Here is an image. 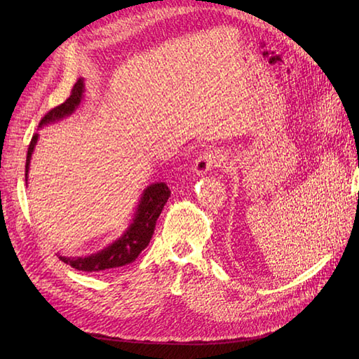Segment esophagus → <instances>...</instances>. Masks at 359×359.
I'll return each instance as SVG.
<instances>
[{
	"label": "esophagus",
	"instance_id": "1",
	"mask_svg": "<svg viewBox=\"0 0 359 359\" xmlns=\"http://www.w3.org/2000/svg\"><path fill=\"white\" fill-rule=\"evenodd\" d=\"M223 161V156L219 153V151H205L203 154H201L193 163V173L198 177H203L206 172L211 170L215 166H220V163Z\"/></svg>",
	"mask_w": 359,
	"mask_h": 359
}]
</instances>
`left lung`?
<instances>
[{"mask_svg": "<svg viewBox=\"0 0 359 359\" xmlns=\"http://www.w3.org/2000/svg\"><path fill=\"white\" fill-rule=\"evenodd\" d=\"M358 168H359V158H358Z\"/></svg>", "mask_w": 359, "mask_h": 359, "instance_id": "left-lung-1", "label": "left lung"}]
</instances>
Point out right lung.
Masks as SVG:
<instances>
[{
  "label": "right lung",
  "mask_w": 359,
  "mask_h": 359,
  "mask_svg": "<svg viewBox=\"0 0 359 359\" xmlns=\"http://www.w3.org/2000/svg\"><path fill=\"white\" fill-rule=\"evenodd\" d=\"M85 93V83L83 79H79L74 83L72 94L69 99L62 104L53 107L40 121L39 127L48 126L52 123H57L60 119L70 116L76 109H78ZM39 135L36 133L31 139V144L27 154V165H25V181H28V170L29 163L34 148L37 145ZM170 196V190L165 182H153L140 194L139 203L136 205V211L133 214L132 223L128 224L124 233L116 238V240L106 245L100 252H97L90 256H62L57 253L61 262L70 265L72 268L78 271H85V273H99V271L111 269L124 266L135 262L140 252L149 244L151 238H153L156 222L160 217L163 206L166 205Z\"/></svg>",
  "instance_id": "right-lung-1"
}]
</instances>
